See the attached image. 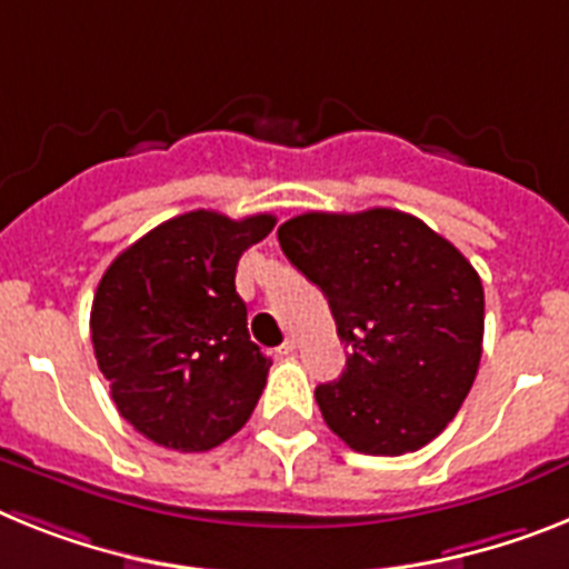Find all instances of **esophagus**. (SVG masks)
Wrapping results in <instances>:
<instances>
[{
  "instance_id": "obj_1",
  "label": "esophagus",
  "mask_w": 569,
  "mask_h": 569,
  "mask_svg": "<svg viewBox=\"0 0 569 569\" xmlns=\"http://www.w3.org/2000/svg\"><path fill=\"white\" fill-rule=\"evenodd\" d=\"M295 350H298V338H286V341L280 343V356H292Z\"/></svg>"
}]
</instances>
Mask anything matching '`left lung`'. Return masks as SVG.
Wrapping results in <instances>:
<instances>
[{
	"instance_id": "left-lung-1",
	"label": "left lung",
	"mask_w": 569,
	"mask_h": 569,
	"mask_svg": "<svg viewBox=\"0 0 569 569\" xmlns=\"http://www.w3.org/2000/svg\"><path fill=\"white\" fill-rule=\"evenodd\" d=\"M283 254L329 300L350 347L315 399L352 451L399 457L457 417L483 352V283L422 219L393 208L300 213L277 228Z\"/></svg>"
}]
</instances>
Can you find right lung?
<instances>
[{"instance_id":"add662e5","label":"right lung","mask_w":569,"mask_h":569,"mask_svg":"<svg viewBox=\"0 0 569 569\" xmlns=\"http://www.w3.org/2000/svg\"><path fill=\"white\" fill-rule=\"evenodd\" d=\"M277 219L190 211L152 228L103 271L92 343L112 402L138 433L208 451L254 413L271 361L248 336L233 277Z\"/></svg>"}]
</instances>
